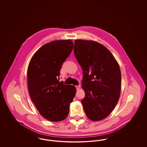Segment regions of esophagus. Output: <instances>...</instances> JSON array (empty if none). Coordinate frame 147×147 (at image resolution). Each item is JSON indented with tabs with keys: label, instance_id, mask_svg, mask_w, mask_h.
Masks as SVG:
<instances>
[{
	"label": "esophagus",
	"instance_id": "34e87169",
	"mask_svg": "<svg viewBox=\"0 0 147 147\" xmlns=\"http://www.w3.org/2000/svg\"><path fill=\"white\" fill-rule=\"evenodd\" d=\"M76 88H77V90H79L80 88V85H77L76 86Z\"/></svg>",
	"mask_w": 147,
	"mask_h": 147
}]
</instances>
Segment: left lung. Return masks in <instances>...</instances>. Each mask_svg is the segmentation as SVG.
I'll return each mask as SVG.
<instances>
[{
  "instance_id": "left-lung-1",
  "label": "left lung",
  "mask_w": 147,
  "mask_h": 147,
  "mask_svg": "<svg viewBox=\"0 0 147 147\" xmlns=\"http://www.w3.org/2000/svg\"><path fill=\"white\" fill-rule=\"evenodd\" d=\"M74 52L83 71L84 111L91 121L104 119L113 110L120 96L119 63L109 49L96 41L76 40Z\"/></svg>"
}]
</instances>
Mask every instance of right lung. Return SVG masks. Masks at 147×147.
I'll list each match as a JSON object with an SVG mask.
<instances>
[{"instance_id":"obj_1","label":"right lung","mask_w":147,"mask_h":147,"mask_svg":"<svg viewBox=\"0 0 147 147\" xmlns=\"http://www.w3.org/2000/svg\"><path fill=\"white\" fill-rule=\"evenodd\" d=\"M73 49V42L70 40L47 43L35 52L28 64L30 96L40 114L51 122L67 117L76 94L74 85H65L58 80L62 65Z\"/></svg>"}]
</instances>
